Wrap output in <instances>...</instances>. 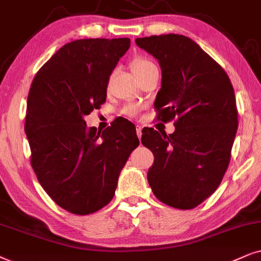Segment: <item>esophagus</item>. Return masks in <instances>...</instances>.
<instances>
[{"label":"esophagus","mask_w":261,"mask_h":261,"mask_svg":"<svg viewBox=\"0 0 261 261\" xmlns=\"http://www.w3.org/2000/svg\"><path fill=\"white\" fill-rule=\"evenodd\" d=\"M136 133H137L138 138H140V140H141V137H142V126H141L140 124L136 125Z\"/></svg>","instance_id":"1"}]
</instances>
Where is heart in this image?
Here are the masks:
<instances>
[{
	"label": "heart",
	"mask_w": 261,
	"mask_h": 261,
	"mask_svg": "<svg viewBox=\"0 0 261 261\" xmlns=\"http://www.w3.org/2000/svg\"><path fill=\"white\" fill-rule=\"evenodd\" d=\"M131 65H133V70L137 76L142 75L143 72L149 70L150 68L155 67V64L152 63V62H150L144 57H136L133 61V64H131ZM136 113H137L136 107H130V109H127L128 116H135Z\"/></svg>",
	"instance_id": "heart-1"
}]
</instances>
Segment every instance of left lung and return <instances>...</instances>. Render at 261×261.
I'll list each match as a JSON object with an SVG mask.
<instances>
[{
	"instance_id": "left-lung-1",
	"label": "left lung",
	"mask_w": 261,
	"mask_h": 261,
	"mask_svg": "<svg viewBox=\"0 0 261 261\" xmlns=\"http://www.w3.org/2000/svg\"><path fill=\"white\" fill-rule=\"evenodd\" d=\"M162 71L154 107L158 119L174 121L175 131L148 128L142 143L154 154L148 182L160 201L193 209L220 185L238 130L232 85L224 69L199 45L180 34L137 38Z\"/></svg>"
}]
</instances>
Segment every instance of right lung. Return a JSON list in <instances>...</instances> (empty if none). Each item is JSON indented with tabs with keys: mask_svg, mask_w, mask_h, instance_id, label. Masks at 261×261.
I'll return each instance as SVG.
<instances>
[{
	"mask_svg": "<svg viewBox=\"0 0 261 261\" xmlns=\"http://www.w3.org/2000/svg\"><path fill=\"white\" fill-rule=\"evenodd\" d=\"M128 47V38L74 40L31 85L25 121L31 165L45 192L71 214H93L112 200L120 171L140 144L126 119L102 133L83 119L106 101L110 76Z\"/></svg>",
	"mask_w": 261,
	"mask_h": 261,
	"instance_id": "right-lung-1",
	"label": "right lung"
}]
</instances>
